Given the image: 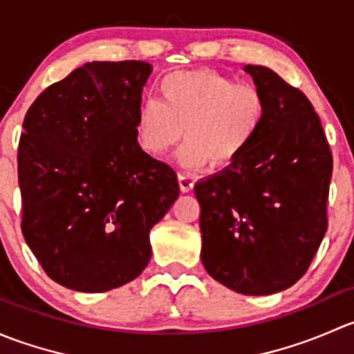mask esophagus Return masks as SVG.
Returning <instances> with one entry per match:
<instances>
[{
  "mask_svg": "<svg viewBox=\"0 0 354 354\" xmlns=\"http://www.w3.org/2000/svg\"><path fill=\"white\" fill-rule=\"evenodd\" d=\"M178 183H180V190L183 192V194H187V192H190L192 188H194V180L183 173L178 174Z\"/></svg>",
  "mask_w": 354,
  "mask_h": 354,
  "instance_id": "esophagus-1",
  "label": "esophagus"
}]
</instances>
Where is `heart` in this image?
I'll list each match as a JSON object with an SVG mask.
<instances>
[{
	"label": "heart",
	"mask_w": 354,
	"mask_h": 354,
	"mask_svg": "<svg viewBox=\"0 0 354 354\" xmlns=\"http://www.w3.org/2000/svg\"><path fill=\"white\" fill-rule=\"evenodd\" d=\"M159 99H145L135 113V137L151 156H164L187 140L178 157L185 166H231L255 142L267 118L262 88L214 70L166 75Z\"/></svg>",
	"instance_id": "1"
}]
</instances>
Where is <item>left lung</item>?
Wrapping results in <instances>:
<instances>
[{
	"instance_id": "1",
	"label": "left lung",
	"mask_w": 354,
	"mask_h": 354,
	"mask_svg": "<svg viewBox=\"0 0 354 354\" xmlns=\"http://www.w3.org/2000/svg\"><path fill=\"white\" fill-rule=\"evenodd\" d=\"M267 99L248 151L195 185L202 263L241 295H272L301 279L327 231L332 152L319 114L299 88L246 65Z\"/></svg>"
}]
</instances>
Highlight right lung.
Returning <instances> with one entry per match:
<instances>
[{"label":"right lung","instance_id":"1","mask_svg":"<svg viewBox=\"0 0 354 354\" xmlns=\"http://www.w3.org/2000/svg\"><path fill=\"white\" fill-rule=\"evenodd\" d=\"M145 62H92L49 85L19 142L22 233L62 286L102 292L151 260L149 233L180 195L176 173L142 151L135 113Z\"/></svg>","mask_w":354,"mask_h":354}]
</instances>
